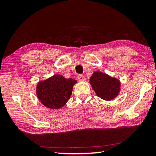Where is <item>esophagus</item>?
Returning a JSON list of instances; mask_svg holds the SVG:
<instances>
[{
	"mask_svg": "<svg viewBox=\"0 0 156 156\" xmlns=\"http://www.w3.org/2000/svg\"><path fill=\"white\" fill-rule=\"evenodd\" d=\"M77 78H78V80L79 81H80V82H84V81H85V80H86V78H85L84 76L83 75H81V74L78 75Z\"/></svg>",
	"mask_w": 156,
	"mask_h": 156,
	"instance_id": "obj_1",
	"label": "esophagus"
}]
</instances>
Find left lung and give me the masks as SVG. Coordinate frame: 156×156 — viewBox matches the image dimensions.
<instances>
[{
  "label": "left lung",
  "mask_w": 156,
  "mask_h": 156,
  "mask_svg": "<svg viewBox=\"0 0 156 156\" xmlns=\"http://www.w3.org/2000/svg\"><path fill=\"white\" fill-rule=\"evenodd\" d=\"M90 84L96 94L105 101L113 100L121 91V82L118 78L100 71L93 73Z\"/></svg>",
  "instance_id": "left-lung-1"
}]
</instances>
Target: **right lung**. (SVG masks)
<instances>
[{
    "label": "right lung",
    "mask_w": 156,
    "mask_h": 156,
    "mask_svg": "<svg viewBox=\"0 0 156 156\" xmlns=\"http://www.w3.org/2000/svg\"><path fill=\"white\" fill-rule=\"evenodd\" d=\"M74 79L66 78L60 74H54L38 82L36 94L42 105L52 109H59L66 104L72 92Z\"/></svg>",
    "instance_id": "right-lung-1"
}]
</instances>
